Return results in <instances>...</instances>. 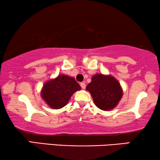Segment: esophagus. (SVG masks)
Returning a JSON list of instances; mask_svg holds the SVG:
<instances>
[{"mask_svg":"<svg viewBox=\"0 0 160 160\" xmlns=\"http://www.w3.org/2000/svg\"><path fill=\"white\" fill-rule=\"evenodd\" d=\"M80 86H81V87H82L83 89H84L85 88H86V85H85L84 83H81Z\"/></svg>","mask_w":160,"mask_h":160,"instance_id":"obj_1","label":"esophagus"}]
</instances>
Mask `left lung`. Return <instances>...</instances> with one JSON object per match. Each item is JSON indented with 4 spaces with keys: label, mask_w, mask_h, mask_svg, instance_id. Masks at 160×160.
<instances>
[{
    "label": "left lung",
    "mask_w": 160,
    "mask_h": 160,
    "mask_svg": "<svg viewBox=\"0 0 160 160\" xmlns=\"http://www.w3.org/2000/svg\"><path fill=\"white\" fill-rule=\"evenodd\" d=\"M86 89L91 94L95 106L102 111L112 110L123 96L120 83L111 75L95 74Z\"/></svg>",
    "instance_id": "obj_1"
}]
</instances>
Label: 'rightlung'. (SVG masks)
<instances>
[{
	"mask_svg": "<svg viewBox=\"0 0 160 160\" xmlns=\"http://www.w3.org/2000/svg\"><path fill=\"white\" fill-rule=\"evenodd\" d=\"M80 89V85L73 77L60 74L43 84L41 96L50 108L60 109L66 106L73 93Z\"/></svg>",
	"mask_w": 160,
	"mask_h": 160,
	"instance_id": "1",
	"label": "right lung"
}]
</instances>
